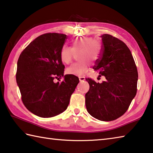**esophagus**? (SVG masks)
I'll return each mask as SVG.
<instances>
[{
  "label": "esophagus",
  "mask_w": 153,
  "mask_h": 153,
  "mask_svg": "<svg viewBox=\"0 0 153 153\" xmlns=\"http://www.w3.org/2000/svg\"><path fill=\"white\" fill-rule=\"evenodd\" d=\"M79 81H80V82H83V81H84V80H85V77L79 76Z\"/></svg>",
  "instance_id": "34e87169"
}]
</instances>
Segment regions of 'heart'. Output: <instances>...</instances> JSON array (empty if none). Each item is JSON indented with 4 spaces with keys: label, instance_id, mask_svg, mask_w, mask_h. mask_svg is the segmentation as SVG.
Segmentation results:
<instances>
[{
    "label": "heart",
    "instance_id": "b5f03b06",
    "mask_svg": "<svg viewBox=\"0 0 153 153\" xmlns=\"http://www.w3.org/2000/svg\"><path fill=\"white\" fill-rule=\"evenodd\" d=\"M101 43L95 39L82 37L72 41L71 48L63 45L60 51V59L65 64L70 63L74 54L77 55L79 62L75 63L65 69L67 74L80 76L86 73L89 62L98 61L101 53Z\"/></svg>",
    "mask_w": 153,
    "mask_h": 153
}]
</instances>
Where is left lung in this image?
I'll use <instances>...</instances> for the list:
<instances>
[{
    "instance_id": "8db88e82",
    "label": "left lung",
    "mask_w": 153,
    "mask_h": 153,
    "mask_svg": "<svg viewBox=\"0 0 153 153\" xmlns=\"http://www.w3.org/2000/svg\"><path fill=\"white\" fill-rule=\"evenodd\" d=\"M102 45L94 70L105 77L97 83L85 78L90 89L85 94V106L94 118L112 121L126 112L137 91L138 71L130 49L112 35L101 36Z\"/></svg>"
}]
</instances>
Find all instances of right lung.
Instances as JSON below:
<instances>
[{"mask_svg":"<svg viewBox=\"0 0 153 153\" xmlns=\"http://www.w3.org/2000/svg\"><path fill=\"white\" fill-rule=\"evenodd\" d=\"M67 38L64 34L45 33L30 43L19 57L16 79L22 102L39 117H53L67 109L79 82L68 74L62 82H54L63 76L65 66L59 55Z\"/></svg>","mask_w":153,"mask_h":153,"instance_id":"1","label":"right lung"}]
</instances>
